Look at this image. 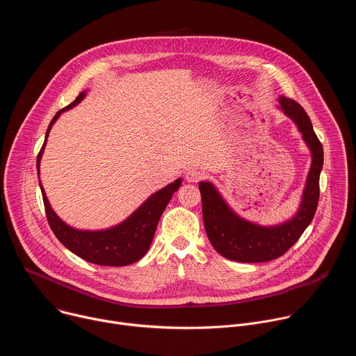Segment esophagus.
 I'll return each mask as SVG.
<instances>
[{
    "label": "esophagus",
    "mask_w": 356,
    "mask_h": 356,
    "mask_svg": "<svg viewBox=\"0 0 356 356\" xmlns=\"http://www.w3.org/2000/svg\"><path fill=\"white\" fill-rule=\"evenodd\" d=\"M204 177H206V173L202 172V170H200V169H197V168H193V169L187 170V173H186V179L190 183H197V181L202 180Z\"/></svg>",
    "instance_id": "obj_1"
}]
</instances>
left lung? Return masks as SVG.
<instances>
[{
  "mask_svg": "<svg viewBox=\"0 0 356 356\" xmlns=\"http://www.w3.org/2000/svg\"><path fill=\"white\" fill-rule=\"evenodd\" d=\"M282 111L294 121L312 150V168L302 191L297 214L273 227H261L236 216L210 181H200L202 220L214 249L227 259L243 264L269 262L286 253L314 218L320 198V173L324 152L313 124L304 108L294 99L280 97Z\"/></svg>",
  "mask_w": 356,
  "mask_h": 356,
  "instance_id": "obj_1",
  "label": "left lung"
}]
</instances>
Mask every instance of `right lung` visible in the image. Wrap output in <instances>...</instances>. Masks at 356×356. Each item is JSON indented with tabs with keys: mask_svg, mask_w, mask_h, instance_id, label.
Masks as SVG:
<instances>
[{
	"mask_svg": "<svg viewBox=\"0 0 356 356\" xmlns=\"http://www.w3.org/2000/svg\"><path fill=\"white\" fill-rule=\"evenodd\" d=\"M84 97L86 92H80L72 104L58 111L54 120L50 121L46 131L44 142L36 159L38 173L40 158L50 128H52V125L56 122V120L60 117L63 111L77 106ZM180 184L181 179H177L176 181L170 183L169 186L163 187L155 194H152L132 216H129L120 225L103 231H81L69 227L56 216V213L49 204L46 193L39 180L47 222L50 228H52L54 234L56 235V238L69 250H72L74 255L80 257L81 259L90 264L101 266H127L139 261L145 255L152 243V239H154L161 216L169 204L175 191H177V188L180 187Z\"/></svg>",
	"mask_w": 356,
	"mask_h": 356,
	"instance_id": "add662e5",
	"label": "right lung"
}]
</instances>
